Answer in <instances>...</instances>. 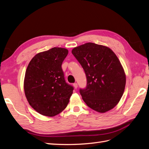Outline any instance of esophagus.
I'll use <instances>...</instances> for the list:
<instances>
[{
    "label": "esophagus",
    "mask_w": 149,
    "mask_h": 149,
    "mask_svg": "<svg viewBox=\"0 0 149 149\" xmlns=\"http://www.w3.org/2000/svg\"><path fill=\"white\" fill-rule=\"evenodd\" d=\"M73 86H74V89H77V88H78V84L77 83H74L73 84Z\"/></svg>",
    "instance_id": "34e87169"
}]
</instances>
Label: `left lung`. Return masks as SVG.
I'll list each match as a JSON object with an SVG mask.
<instances>
[{
	"label": "left lung",
	"mask_w": 149,
	"mask_h": 149,
	"mask_svg": "<svg viewBox=\"0 0 149 149\" xmlns=\"http://www.w3.org/2000/svg\"><path fill=\"white\" fill-rule=\"evenodd\" d=\"M72 53L87 79L79 93L87 106L104 113L114 108L123 95L126 78L120 61L112 49L94 43L75 47Z\"/></svg>",
	"instance_id": "8db88e82"
}]
</instances>
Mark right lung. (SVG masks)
Returning <instances> with one entry per match:
<instances>
[{"label": "right lung", "instance_id": "obj_1", "mask_svg": "<svg viewBox=\"0 0 149 149\" xmlns=\"http://www.w3.org/2000/svg\"><path fill=\"white\" fill-rule=\"evenodd\" d=\"M68 50L54 47L37 54L30 61L24 79L29 104L39 114L53 117L63 111L73 87L66 83L61 68Z\"/></svg>", "mask_w": 149, "mask_h": 149}]
</instances>
